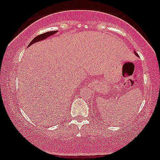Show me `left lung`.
<instances>
[{
    "label": "left lung",
    "mask_w": 160,
    "mask_h": 160,
    "mask_svg": "<svg viewBox=\"0 0 160 160\" xmlns=\"http://www.w3.org/2000/svg\"><path fill=\"white\" fill-rule=\"evenodd\" d=\"M134 52H135V54H136V56H138V54L136 53V52H135V51H134Z\"/></svg>",
    "instance_id": "left-lung-1"
}]
</instances>
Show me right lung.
Returning <instances> with one entry per match:
<instances>
[{
  "label": "right lung",
  "mask_w": 160,
  "mask_h": 160,
  "mask_svg": "<svg viewBox=\"0 0 160 160\" xmlns=\"http://www.w3.org/2000/svg\"><path fill=\"white\" fill-rule=\"evenodd\" d=\"M58 32V30H55V31H49V32H44V33L43 34H41V35H38V36H37L36 38H34L31 41V42L29 43V45H28V47H30V46H31L32 44H33V43H36V42H38V41H41L42 40H44L48 37H49L50 36H52V35H54V33H56V32Z\"/></svg>",
  "instance_id": "add662e5"
}]
</instances>
